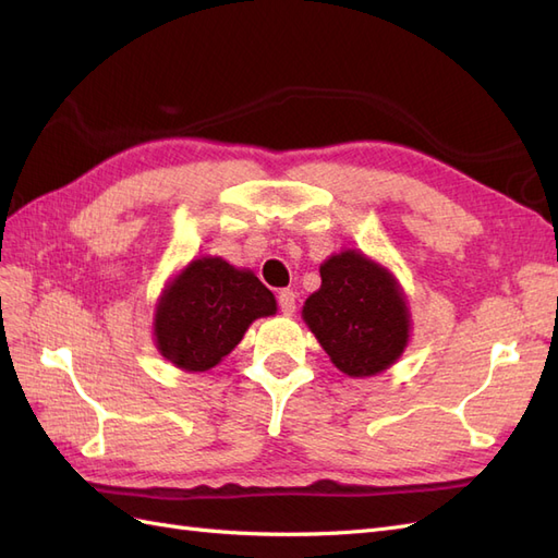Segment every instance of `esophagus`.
I'll use <instances>...</instances> for the list:
<instances>
[{
    "instance_id": "1",
    "label": "esophagus",
    "mask_w": 558,
    "mask_h": 558,
    "mask_svg": "<svg viewBox=\"0 0 558 558\" xmlns=\"http://www.w3.org/2000/svg\"><path fill=\"white\" fill-rule=\"evenodd\" d=\"M278 304H280V311L284 315H292L296 311V294L292 290H280L278 294Z\"/></svg>"
}]
</instances>
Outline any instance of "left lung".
Here are the masks:
<instances>
[{"label":"left lung","mask_w":558,"mask_h":558,"mask_svg":"<svg viewBox=\"0 0 558 558\" xmlns=\"http://www.w3.org/2000/svg\"><path fill=\"white\" fill-rule=\"evenodd\" d=\"M320 290L301 317L331 364L350 378L390 369L411 337V313L402 284L360 250H341L320 264Z\"/></svg>","instance_id":"obj_1"}]
</instances>
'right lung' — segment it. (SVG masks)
Segmentation results:
<instances>
[{
  "instance_id": "add662e5",
  "label": "right lung",
  "mask_w": 558,
  "mask_h": 558,
  "mask_svg": "<svg viewBox=\"0 0 558 558\" xmlns=\"http://www.w3.org/2000/svg\"><path fill=\"white\" fill-rule=\"evenodd\" d=\"M276 311L274 292L250 268L196 257L156 301L154 343L178 369L208 372L241 343L254 320Z\"/></svg>"
}]
</instances>
